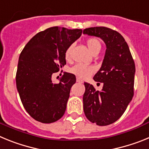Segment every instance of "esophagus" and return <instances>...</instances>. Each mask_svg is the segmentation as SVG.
<instances>
[{
    "instance_id": "1",
    "label": "esophagus",
    "mask_w": 149,
    "mask_h": 149,
    "mask_svg": "<svg viewBox=\"0 0 149 149\" xmlns=\"http://www.w3.org/2000/svg\"><path fill=\"white\" fill-rule=\"evenodd\" d=\"M76 81H77V82L79 83V84H83L82 80H81V79L78 78V77H77V80H76Z\"/></svg>"
}]
</instances>
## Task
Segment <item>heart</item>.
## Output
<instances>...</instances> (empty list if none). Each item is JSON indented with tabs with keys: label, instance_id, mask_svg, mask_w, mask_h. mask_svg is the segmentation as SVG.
Instances as JSON below:
<instances>
[{
	"label": "heart",
	"instance_id": "heart-1",
	"mask_svg": "<svg viewBox=\"0 0 149 149\" xmlns=\"http://www.w3.org/2000/svg\"><path fill=\"white\" fill-rule=\"evenodd\" d=\"M87 44L88 48L92 54L94 52L95 50L101 49V43H100L99 40L95 38H92V39H89L86 42ZM72 47H68L67 50L65 51V58L67 60H69L70 58V53ZM71 72L74 74H75L78 78L85 79L90 76L92 74H93L95 71V68L92 65H81V64H77V65H74L72 68L70 69Z\"/></svg>",
	"mask_w": 149,
	"mask_h": 149
}]
</instances>
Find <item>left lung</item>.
Wrapping results in <instances>:
<instances>
[{"mask_svg":"<svg viewBox=\"0 0 149 149\" xmlns=\"http://www.w3.org/2000/svg\"><path fill=\"white\" fill-rule=\"evenodd\" d=\"M84 34L101 38L107 48L101 67L93 77L103 83L101 91L84 83V113L93 123L108 125L122 116L132 100L135 64L127 42L117 31L94 27L84 30Z\"/></svg>","mask_w":149,"mask_h":149,"instance_id":"left-lung-1","label":"left lung"}]
</instances>
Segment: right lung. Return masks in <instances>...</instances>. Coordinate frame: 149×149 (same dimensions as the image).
Segmentation results:
<instances>
[{"label":"right lung","mask_w":149,"mask_h":149,"mask_svg":"<svg viewBox=\"0 0 149 149\" xmlns=\"http://www.w3.org/2000/svg\"><path fill=\"white\" fill-rule=\"evenodd\" d=\"M82 34L81 29L53 27L36 34L22 50L16 72V86L26 111L42 123L64 115L75 76L64 72L58 84L52 74L66 64L65 51Z\"/></svg>","instance_id":"obj_1"}]
</instances>
